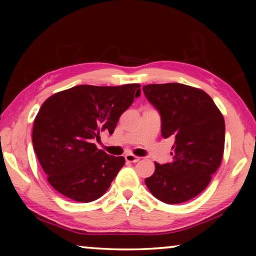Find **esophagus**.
I'll list each match as a JSON object with an SVG mask.
<instances>
[{
    "instance_id": "obj_1",
    "label": "esophagus",
    "mask_w": 256,
    "mask_h": 256,
    "mask_svg": "<svg viewBox=\"0 0 256 256\" xmlns=\"http://www.w3.org/2000/svg\"><path fill=\"white\" fill-rule=\"evenodd\" d=\"M124 158L129 163H136V162H138V160H140V157L132 155V154H127V155L124 156Z\"/></svg>"
}]
</instances>
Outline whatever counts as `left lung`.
<instances>
[{"instance_id":"8db88e82","label":"left lung","mask_w":256,"mask_h":256,"mask_svg":"<svg viewBox=\"0 0 256 256\" xmlns=\"http://www.w3.org/2000/svg\"><path fill=\"white\" fill-rule=\"evenodd\" d=\"M146 100L158 110L164 138L174 140L172 162L155 163L146 178L154 197L166 204L194 198L219 169L225 146V120L204 90L178 82L143 86Z\"/></svg>"}]
</instances>
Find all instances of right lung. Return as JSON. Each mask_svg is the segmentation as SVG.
<instances>
[{
	"instance_id": "add662e5",
	"label": "right lung",
	"mask_w": 256,
	"mask_h": 256,
	"mask_svg": "<svg viewBox=\"0 0 256 256\" xmlns=\"http://www.w3.org/2000/svg\"><path fill=\"white\" fill-rule=\"evenodd\" d=\"M141 85H79L45 100L34 122L32 144L48 183L65 197L100 198L124 164L99 150L100 132L113 134L118 118L141 96Z\"/></svg>"
}]
</instances>
